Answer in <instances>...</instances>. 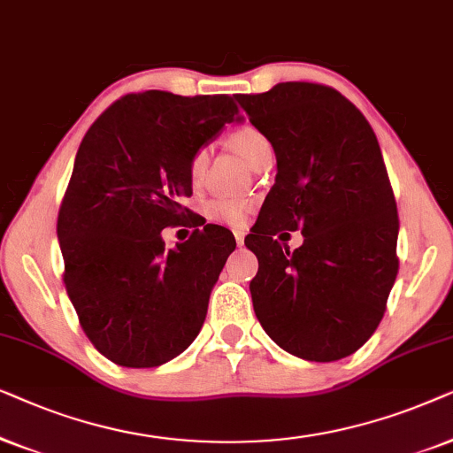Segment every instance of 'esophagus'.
Returning a JSON list of instances; mask_svg holds the SVG:
<instances>
[{
    "label": "esophagus",
    "instance_id": "obj_1",
    "mask_svg": "<svg viewBox=\"0 0 453 453\" xmlns=\"http://www.w3.org/2000/svg\"><path fill=\"white\" fill-rule=\"evenodd\" d=\"M234 238H236V244L238 246L244 244V232L242 230H234Z\"/></svg>",
    "mask_w": 453,
    "mask_h": 453
}]
</instances>
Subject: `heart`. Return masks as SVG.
Listing matches in <instances>:
<instances>
[{
	"instance_id": "b5f03b06",
	"label": "heart",
	"mask_w": 453,
	"mask_h": 453,
	"mask_svg": "<svg viewBox=\"0 0 453 453\" xmlns=\"http://www.w3.org/2000/svg\"><path fill=\"white\" fill-rule=\"evenodd\" d=\"M230 142L232 147L240 150L244 155V159L249 161L252 167H258L265 159H271V153H273V147H271V141L263 134L261 130L255 128V126H240V128L230 132ZM211 150L207 144H201V147L195 149V153L190 155L188 161V173L190 178L198 182L204 176V170L209 165ZM252 203L246 196H213L211 201L204 204V213H207L209 219L219 221V223H230V226H242L246 217L250 213Z\"/></svg>"
}]
</instances>
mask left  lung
Here are the masks:
<instances>
[{"mask_svg": "<svg viewBox=\"0 0 453 453\" xmlns=\"http://www.w3.org/2000/svg\"><path fill=\"white\" fill-rule=\"evenodd\" d=\"M236 99L277 157L275 184L244 240L258 258V323L294 357L346 358L375 334L400 267V219L375 132L325 84L281 82ZM283 229L303 231V246L289 253L277 243Z\"/></svg>", "mask_w": 453, "mask_h": 453, "instance_id": "8db88e82", "label": "left lung"}]
</instances>
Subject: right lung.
<instances>
[{
  "mask_svg": "<svg viewBox=\"0 0 453 453\" xmlns=\"http://www.w3.org/2000/svg\"><path fill=\"white\" fill-rule=\"evenodd\" d=\"M238 118L230 95L130 93L95 119L58 215L64 283L90 343L111 363L150 369L201 331L236 240L221 226L165 249L192 195L190 155Z\"/></svg>",
  "mask_w": 453,
  "mask_h": 453,
  "instance_id": "1",
  "label": "right lung"
}]
</instances>
